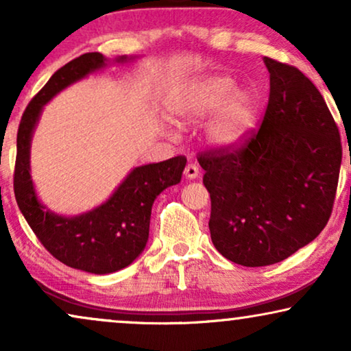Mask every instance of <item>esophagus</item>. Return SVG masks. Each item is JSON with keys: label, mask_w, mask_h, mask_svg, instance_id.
I'll return each mask as SVG.
<instances>
[{"label": "esophagus", "mask_w": 351, "mask_h": 351, "mask_svg": "<svg viewBox=\"0 0 351 351\" xmlns=\"http://www.w3.org/2000/svg\"><path fill=\"white\" fill-rule=\"evenodd\" d=\"M184 174H185L186 179H196V177L199 176V169H198V166L193 165V162H189V165L185 166Z\"/></svg>", "instance_id": "34e87169"}]
</instances>
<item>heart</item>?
Here are the masks:
<instances>
[{
    "instance_id": "1",
    "label": "heart",
    "mask_w": 351,
    "mask_h": 351,
    "mask_svg": "<svg viewBox=\"0 0 351 351\" xmlns=\"http://www.w3.org/2000/svg\"><path fill=\"white\" fill-rule=\"evenodd\" d=\"M171 112L182 123L210 119L206 136L210 145L220 150H234L251 137L257 124V102L247 90L237 89V81L227 75H209L174 94Z\"/></svg>"
}]
</instances>
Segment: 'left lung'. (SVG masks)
<instances>
[{
    "instance_id": "1",
    "label": "left lung",
    "mask_w": 351,
    "mask_h": 351,
    "mask_svg": "<svg viewBox=\"0 0 351 351\" xmlns=\"http://www.w3.org/2000/svg\"><path fill=\"white\" fill-rule=\"evenodd\" d=\"M263 62L270 95L261 128L234 150L198 155L210 239L244 267L285 261L323 232L342 162L339 128L316 86L295 66Z\"/></svg>"
}]
</instances>
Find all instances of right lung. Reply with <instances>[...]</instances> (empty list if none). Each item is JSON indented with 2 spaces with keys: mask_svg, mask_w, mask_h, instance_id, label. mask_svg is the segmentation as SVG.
<instances>
[{
  "mask_svg": "<svg viewBox=\"0 0 351 351\" xmlns=\"http://www.w3.org/2000/svg\"><path fill=\"white\" fill-rule=\"evenodd\" d=\"M126 60V56L117 59ZM105 64L107 59L100 52H88L51 76L22 114L14 169V195L19 209L43 246L65 265L95 275L118 271L136 261L147 244L153 201L167 186L179 184L186 165L185 156H174L138 166L108 201L76 217L57 215L38 201L30 176V142L41 110L57 93Z\"/></svg>",
  "mask_w": 351,
  "mask_h": 351,
  "instance_id": "1",
  "label": "right lung"
}]
</instances>
